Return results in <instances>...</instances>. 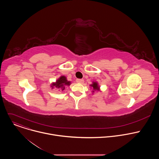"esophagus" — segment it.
Wrapping results in <instances>:
<instances>
[{"label": "esophagus", "mask_w": 159, "mask_h": 159, "mask_svg": "<svg viewBox=\"0 0 159 159\" xmlns=\"http://www.w3.org/2000/svg\"><path fill=\"white\" fill-rule=\"evenodd\" d=\"M76 82H77V83H79V84H83L84 82V80H83V79H77L76 80Z\"/></svg>", "instance_id": "1"}]
</instances>
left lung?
I'll return each instance as SVG.
<instances>
[{
  "label": "left lung",
  "mask_w": 159,
  "mask_h": 159,
  "mask_svg": "<svg viewBox=\"0 0 159 159\" xmlns=\"http://www.w3.org/2000/svg\"><path fill=\"white\" fill-rule=\"evenodd\" d=\"M90 87H91L92 89H93V94L95 92V91H100L101 90V89H100V86H99V85L98 84V82H94V81H93V83H92V84H90Z\"/></svg>",
  "instance_id": "1"
}]
</instances>
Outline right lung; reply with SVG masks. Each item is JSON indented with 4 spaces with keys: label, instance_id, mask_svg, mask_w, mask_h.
<instances>
[{
    "label": "right lung",
    "instance_id": "add662e5",
    "mask_svg": "<svg viewBox=\"0 0 159 159\" xmlns=\"http://www.w3.org/2000/svg\"><path fill=\"white\" fill-rule=\"evenodd\" d=\"M70 84L71 81L68 80L65 75H61L56 80V82H52L50 84V87H52V89L57 88L63 91L65 90L66 86H70Z\"/></svg>",
    "mask_w": 159,
    "mask_h": 159
}]
</instances>
